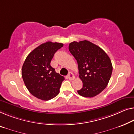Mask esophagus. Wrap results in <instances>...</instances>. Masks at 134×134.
Instances as JSON below:
<instances>
[{
    "label": "esophagus",
    "mask_w": 134,
    "mask_h": 134,
    "mask_svg": "<svg viewBox=\"0 0 134 134\" xmlns=\"http://www.w3.org/2000/svg\"><path fill=\"white\" fill-rule=\"evenodd\" d=\"M68 77L69 79L70 80H72L74 79H75V76L72 72H69L68 75Z\"/></svg>",
    "instance_id": "esophagus-1"
}]
</instances>
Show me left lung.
Masks as SVG:
<instances>
[{
    "label": "left lung",
    "instance_id": "1",
    "mask_svg": "<svg viewBox=\"0 0 134 134\" xmlns=\"http://www.w3.org/2000/svg\"><path fill=\"white\" fill-rule=\"evenodd\" d=\"M69 50L78 63L83 88L77 91L81 96L93 97L102 92L112 72L110 58L99 46L88 40L69 43Z\"/></svg>",
    "mask_w": 134,
    "mask_h": 134
}]
</instances>
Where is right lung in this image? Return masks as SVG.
I'll return each mask as SVG.
<instances>
[{"mask_svg": "<svg viewBox=\"0 0 134 134\" xmlns=\"http://www.w3.org/2000/svg\"><path fill=\"white\" fill-rule=\"evenodd\" d=\"M63 43L47 42L31 52L25 59L22 76L25 86L32 96L42 100H51L60 92L64 77L51 66L54 54Z\"/></svg>", "mask_w": 134, "mask_h": 134, "instance_id": "obj_1", "label": "right lung"}]
</instances>
